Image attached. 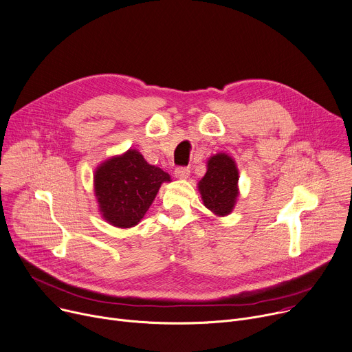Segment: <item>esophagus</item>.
Returning a JSON list of instances; mask_svg holds the SVG:
<instances>
[{
    "instance_id": "1",
    "label": "esophagus",
    "mask_w": 352,
    "mask_h": 352,
    "mask_svg": "<svg viewBox=\"0 0 352 352\" xmlns=\"http://www.w3.org/2000/svg\"><path fill=\"white\" fill-rule=\"evenodd\" d=\"M174 174L179 179H186L189 177V168L188 167H178Z\"/></svg>"
}]
</instances>
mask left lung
Masks as SVG:
<instances>
[{
  "label": "left lung",
  "instance_id": "8db88e82",
  "mask_svg": "<svg viewBox=\"0 0 352 352\" xmlns=\"http://www.w3.org/2000/svg\"><path fill=\"white\" fill-rule=\"evenodd\" d=\"M198 190L204 205L217 217L230 214L236 206L239 190V168L226 153L209 157L206 174L198 182Z\"/></svg>",
  "mask_w": 352,
  "mask_h": 352
}]
</instances>
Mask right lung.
I'll list each match as a JSON object with an SVG mask.
<instances>
[{
  "mask_svg": "<svg viewBox=\"0 0 352 352\" xmlns=\"http://www.w3.org/2000/svg\"><path fill=\"white\" fill-rule=\"evenodd\" d=\"M170 174L148 164L140 151L129 148L102 162L94 174V192L105 221L118 229L139 225L160 186Z\"/></svg>",
  "mask_w": 352,
  "mask_h": 352,
  "instance_id": "add662e5",
  "label": "right lung"
}]
</instances>
